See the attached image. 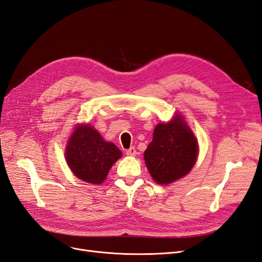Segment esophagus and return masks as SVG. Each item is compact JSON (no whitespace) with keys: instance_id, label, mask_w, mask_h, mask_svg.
Listing matches in <instances>:
<instances>
[{"instance_id":"obj_1","label":"esophagus","mask_w":262,"mask_h":262,"mask_svg":"<svg viewBox=\"0 0 262 262\" xmlns=\"http://www.w3.org/2000/svg\"><path fill=\"white\" fill-rule=\"evenodd\" d=\"M125 154L126 155H129V156H136V154H137V149H136V147H130L129 149H126L125 150Z\"/></svg>"}]
</instances>
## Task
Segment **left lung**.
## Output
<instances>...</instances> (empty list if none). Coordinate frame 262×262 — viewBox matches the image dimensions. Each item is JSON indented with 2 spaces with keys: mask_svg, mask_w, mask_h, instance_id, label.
I'll return each mask as SVG.
<instances>
[{
  "mask_svg": "<svg viewBox=\"0 0 262 262\" xmlns=\"http://www.w3.org/2000/svg\"><path fill=\"white\" fill-rule=\"evenodd\" d=\"M198 140L177 114L168 123H158L153 141L144 152V160L150 176L160 185L176 181L192 169L196 162Z\"/></svg>",
  "mask_w": 262,
  "mask_h": 262,
  "instance_id": "left-lung-1",
  "label": "left lung"
}]
</instances>
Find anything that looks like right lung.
Instances as JSON below:
<instances>
[{"label":"right lung","instance_id":"1","mask_svg":"<svg viewBox=\"0 0 262 262\" xmlns=\"http://www.w3.org/2000/svg\"><path fill=\"white\" fill-rule=\"evenodd\" d=\"M122 153L112 142H106L89 123L78 124L66 147V160L74 175L93 185L102 184L112 166Z\"/></svg>","mask_w":262,"mask_h":262}]
</instances>
